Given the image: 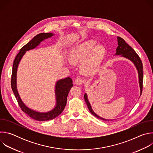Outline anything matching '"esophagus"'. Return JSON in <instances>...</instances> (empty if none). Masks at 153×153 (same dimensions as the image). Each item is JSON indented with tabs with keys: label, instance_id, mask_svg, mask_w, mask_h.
<instances>
[{
	"label": "esophagus",
	"instance_id": "34e87169",
	"mask_svg": "<svg viewBox=\"0 0 153 153\" xmlns=\"http://www.w3.org/2000/svg\"><path fill=\"white\" fill-rule=\"evenodd\" d=\"M74 82H75L76 84H77V85H82L83 83V81L81 78H77V79H76Z\"/></svg>",
	"mask_w": 153,
	"mask_h": 153
}]
</instances>
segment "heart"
<instances>
[{
    "mask_svg": "<svg viewBox=\"0 0 153 153\" xmlns=\"http://www.w3.org/2000/svg\"><path fill=\"white\" fill-rule=\"evenodd\" d=\"M106 54L102 45H97L96 41L90 40L74 47L70 53V60L74 63H80L82 70L87 74L96 73L100 69Z\"/></svg>",
    "mask_w": 153,
    "mask_h": 153,
    "instance_id": "heart-1",
    "label": "heart"
}]
</instances>
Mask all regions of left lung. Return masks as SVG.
Segmentation results:
<instances>
[{"label":"left lung","instance_id":"1","mask_svg":"<svg viewBox=\"0 0 153 153\" xmlns=\"http://www.w3.org/2000/svg\"><path fill=\"white\" fill-rule=\"evenodd\" d=\"M117 44L118 47L116 48V53L115 55H121V57H125L126 59H129V60L131 61L137 70L138 73V77H139V86H140V94H142V88H143V65L142 62L139 57V56L137 55V54L136 53V51L131 47L128 44L125 42V41L121 37H117ZM84 99L85 101L88 106L90 113L96 117H97L99 119H101L104 121H110L113 120L111 119H106L104 118H102L96 114L93 109L91 108V104L88 101V96H87L86 93H85L84 94Z\"/></svg>","mask_w":153,"mask_h":153}]
</instances>
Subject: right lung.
Listing matches in <instances>:
<instances>
[{"label":"right lung","instance_id":"add662e5","mask_svg":"<svg viewBox=\"0 0 153 153\" xmlns=\"http://www.w3.org/2000/svg\"><path fill=\"white\" fill-rule=\"evenodd\" d=\"M54 36L52 33H40L34 36L31 40L24 46L20 50L19 53L17 54L13 65V70L11 75V88L12 90L15 95V97L17 100V102L21 108L25 113L32 119L38 121H47L52 120L58 116H59L67 104V99L68 94L73 87V80L68 77L65 79H62L57 81L55 86V94H56V106L52 110L46 112L40 113L39 111H34L32 109L28 108L19 96L17 89V68L20 61L24 56L26 51L34 49L37 47L40 42L51 37Z\"/></svg>","mask_w":153,"mask_h":153}]
</instances>
